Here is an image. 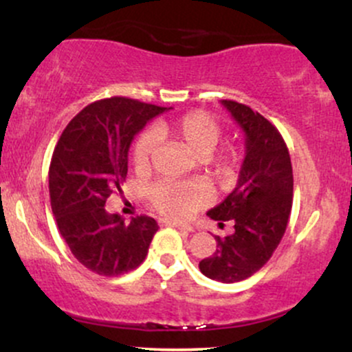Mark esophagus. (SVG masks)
Wrapping results in <instances>:
<instances>
[{"label": "esophagus", "instance_id": "esophagus-1", "mask_svg": "<svg viewBox=\"0 0 352 352\" xmlns=\"http://www.w3.org/2000/svg\"><path fill=\"white\" fill-rule=\"evenodd\" d=\"M159 223L164 225V227H175V228H179V230H184V232H193V227H190V225L180 223V221L168 220V218H162V220H159Z\"/></svg>", "mask_w": 352, "mask_h": 352}]
</instances>
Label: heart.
Returning a JSON list of instances; mask_svg holds the SVG:
<instances>
[{"instance_id":"obj_1","label":"heart","mask_w":352,"mask_h":352,"mask_svg":"<svg viewBox=\"0 0 352 352\" xmlns=\"http://www.w3.org/2000/svg\"><path fill=\"white\" fill-rule=\"evenodd\" d=\"M159 135H168L180 140L193 155L207 157L221 137V125L215 117L205 112H187L170 120H160L155 125ZM157 145L153 131H144L137 137L132 148V162L137 172L147 170ZM240 155L235 148H225L207 160V170L220 184H228L235 175ZM148 199L153 207L172 218H188L210 204L212 192L200 180H160L148 188Z\"/></svg>"}]
</instances>
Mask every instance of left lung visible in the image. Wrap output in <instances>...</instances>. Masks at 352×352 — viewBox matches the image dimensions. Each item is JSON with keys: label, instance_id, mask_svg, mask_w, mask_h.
<instances>
[{"label": "left lung", "instance_id": "obj_1", "mask_svg": "<svg viewBox=\"0 0 352 352\" xmlns=\"http://www.w3.org/2000/svg\"><path fill=\"white\" fill-rule=\"evenodd\" d=\"M245 132V159L236 187L207 215L235 232L217 240V252L199 263L210 280L235 283L256 273L272 258L288 225L293 205V168L278 129L245 104L221 100Z\"/></svg>", "mask_w": 352, "mask_h": 352}]
</instances>
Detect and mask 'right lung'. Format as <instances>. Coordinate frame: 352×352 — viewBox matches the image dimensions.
I'll list each match as a JSON object with an SVG mask.
<instances>
[{"label": "right lung", "instance_id": "obj_1", "mask_svg": "<svg viewBox=\"0 0 352 352\" xmlns=\"http://www.w3.org/2000/svg\"><path fill=\"white\" fill-rule=\"evenodd\" d=\"M167 107L111 98L84 107L60 134L50 165L51 208L60 236L80 265L119 276L145 260L159 225L152 217L124 223L106 200L127 175L129 148L144 125Z\"/></svg>", "mask_w": 352, "mask_h": 352}]
</instances>
